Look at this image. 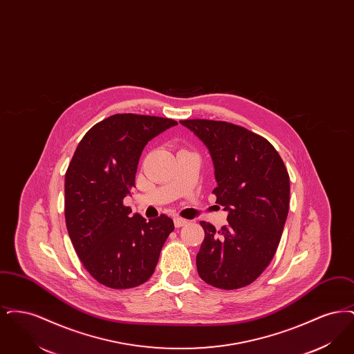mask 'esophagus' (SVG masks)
<instances>
[{
	"instance_id": "34e87169",
	"label": "esophagus",
	"mask_w": 354,
	"mask_h": 354,
	"mask_svg": "<svg viewBox=\"0 0 354 354\" xmlns=\"http://www.w3.org/2000/svg\"><path fill=\"white\" fill-rule=\"evenodd\" d=\"M188 221L185 219H182V218H176V219L174 220V224H175V227L176 228H180V227H183L185 225Z\"/></svg>"
}]
</instances>
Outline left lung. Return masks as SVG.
<instances>
[{
  "label": "left lung",
  "mask_w": 354,
  "mask_h": 354,
  "mask_svg": "<svg viewBox=\"0 0 354 354\" xmlns=\"http://www.w3.org/2000/svg\"><path fill=\"white\" fill-rule=\"evenodd\" d=\"M180 123L211 153L216 203L228 224L204 230L196 268L203 280L220 289L250 286L270 266L289 211V175L270 142L234 123L187 119Z\"/></svg>",
  "instance_id": "8db88e82"
}]
</instances>
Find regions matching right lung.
Masks as SVG:
<instances>
[{
    "mask_svg": "<svg viewBox=\"0 0 354 354\" xmlns=\"http://www.w3.org/2000/svg\"><path fill=\"white\" fill-rule=\"evenodd\" d=\"M174 119L115 114L93 126L65 175V219L74 250L102 286L129 289L153 273L174 221L146 220L123 199L135 187L145 146L176 126Z\"/></svg>",
    "mask_w": 354,
    "mask_h": 354,
    "instance_id": "add662e5",
    "label": "right lung"
}]
</instances>
